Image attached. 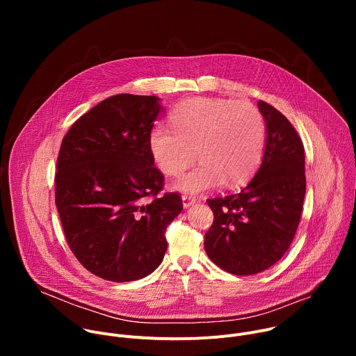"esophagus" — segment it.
Returning a JSON list of instances; mask_svg holds the SVG:
<instances>
[{
    "mask_svg": "<svg viewBox=\"0 0 356 356\" xmlns=\"http://www.w3.org/2000/svg\"><path fill=\"white\" fill-rule=\"evenodd\" d=\"M181 200H183V207L184 209H188L190 206H193L194 202L197 201V198L194 195H191V194H183Z\"/></svg>",
    "mask_w": 356,
    "mask_h": 356,
    "instance_id": "esophagus-1",
    "label": "esophagus"
}]
</instances>
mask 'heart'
Instances as JSON below:
<instances>
[{
	"label": "heart",
	"instance_id": "obj_1",
	"mask_svg": "<svg viewBox=\"0 0 356 356\" xmlns=\"http://www.w3.org/2000/svg\"><path fill=\"white\" fill-rule=\"evenodd\" d=\"M172 128L156 125L149 134V150L166 176H177L197 156L198 166L179 177L173 187L200 193L220 186L236 187L258 169L266 127L261 111L246 99L188 98L170 115Z\"/></svg>",
	"mask_w": 356,
	"mask_h": 356
}]
</instances>
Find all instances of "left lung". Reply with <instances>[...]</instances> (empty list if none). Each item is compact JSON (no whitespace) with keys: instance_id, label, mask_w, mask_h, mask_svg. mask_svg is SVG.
<instances>
[{"instance_id":"1","label":"left lung","mask_w":356,"mask_h":356,"mask_svg":"<svg viewBox=\"0 0 356 356\" xmlns=\"http://www.w3.org/2000/svg\"><path fill=\"white\" fill-rule=\"evenodd\" d=\"M266 121L262 165L235 194L209 198L214 221L204 236L209 258L238 276L257 275L287 252L306 194L304 146L290 121L275 107L258 101Z\"/></svg>"}]
</instances>
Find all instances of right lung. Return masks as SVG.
<instances>
[{"label": "right lung", "instance_id": "obj_1", "mask_svg": "<svg viewBox=\"0 0 356 356\" xmlns=\"http://www.w3.org/2000/svg\"><path fill=\"white\" fill-rule=\"evenodd\" d=\"M155 95L117 94L81 115L65 135L55 201L69 248L92 275L132 282L154 272L168 249L166 228L181 213L165 193L149 150L159 117Z\"/></svg>", "mask_w": 356, "mask_h": 356}]
</instances>
